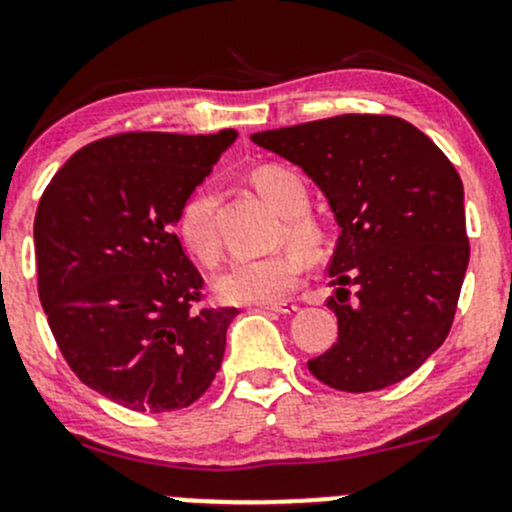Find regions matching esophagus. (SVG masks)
I'll list each match as a JSON object with an SVG mask.
<instances>
[{"instance_id": "esophagus-1", "label": "esophagus", "mask_w": 512, "mask_h": 512, "mask_svg": "<svg viewBox=\"0 0 512 512\" xmlns=\"http://www.w3.org/2000/svg\"><path fill=\"white\" fill-rule=\"evenodd\" d=\"M257 307L267 309V312H277V314L297 312V304L294 302H267V304H257Z\"/></svg>"}]
</instances>
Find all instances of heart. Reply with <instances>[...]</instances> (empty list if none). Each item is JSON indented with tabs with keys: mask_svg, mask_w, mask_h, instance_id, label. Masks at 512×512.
Here are the masks:
<instances>
[{
	"mask_svg": "<svg viewBox=\"0 0 512 512\" xmlns=\"http://www.w3.org/2000/svg\"><path fill=\"white\" fill-rule=\"evenodd\" d=\"M257 193L285 215V235L300 247H285L267 257L235 260L215 277V292L220 299L232 304H267L285 299L299 277H302L307 255H319L324 245L322 227L307 218L309 190L307 183L285 165H257L250 175ZM178 235L190 255L203 265H215L220 257V235L215 227V198L208 188H198L188 195L178 213Z\"/></svg>",
	"mask_w": 512,
	"mask_h": 512,
	"instance_id": "obj_1",
	"label": "heart"
}]
</instances>
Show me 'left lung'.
Wrapping results in <instances>:
<instances>
[{
    "instance_id": "left-lung-1",
    "label": "left lung",
    "mask_w": 512,
    "mask_h": 512,
    "mask_svg": "<svg viewBox=\"0 0 512 512\" xmlns=\"http://www.w3.org/2000/svg\"><path fill=\"white\" fill-rule=\"evenodd\" d=\"M252 143L299 165L342 227L327 299L339 337L309 371L349 394L399 384L446 342L456 317L471 257L461 175L396 116L344 113L255 133Z\"/></svg>"
}]
</instances>
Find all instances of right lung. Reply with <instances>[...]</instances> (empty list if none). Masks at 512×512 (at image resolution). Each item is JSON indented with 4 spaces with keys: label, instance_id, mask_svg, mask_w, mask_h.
Returning <instances> with one entry per match:
<instances>
[{
    "label": "right lung",
    "instance_id": "obj_1",
    "mask_svg": "<svg viewBox=\"0 0 512 512\" xmlns=\"http://www.w3.org/2000/svg\"><path fill=\"white\" fill-rule=\"evenodd\" d=\"M235 138L116 133L76 151L41 195L34 250L51 334L71 371L126 409H185L223 364L237 309L200 307L203 277L175 225Z\"/></svg>",
    "mask_w": 512,
    "mask_h": 512
}]
</instances>
